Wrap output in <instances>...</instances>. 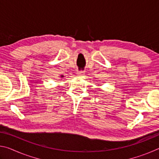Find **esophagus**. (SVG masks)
Returning <instances> with one entry per match:
<instances>
[{"label": "esophagus", "mask_w": 159, "mask_h": 159, "mask_svg": "<svg viewBox=\"0 0 159 159\" xmlns=\"http://www.w3.org/2000/svg\"><path fill=\"white\" fill-rule=\"evenodd\" d=\"M76 74H77V76H83V75L85 74V73H84V71H78L76 72Z\"/></svg>", "instance_id": "1"}]
</instances>
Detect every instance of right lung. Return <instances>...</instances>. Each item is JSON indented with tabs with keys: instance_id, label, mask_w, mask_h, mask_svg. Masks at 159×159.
<instances>
[{
	"instance_id": "add662e5",
	"label": "right lung",
	"mask_w": 159,
	"mask_h": 159,
	"mask_svg": "<svg viewBox=\"0 0 159 159\" xmlns=\"http://www.w3.org/2000/svg\"><path fill=\"white\" fill-rule=\"evenodd\" d=\"M61 77H63V76H61Z\"/></svg>"
}]
</instances>
